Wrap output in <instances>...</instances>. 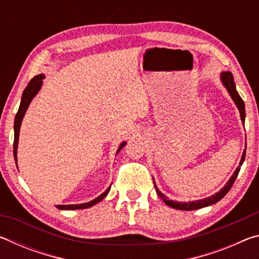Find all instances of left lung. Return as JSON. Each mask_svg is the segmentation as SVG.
I'll return each instance as SVG.
<instances>
[{"mask_svg": "<svg viewBox=\"0 0 259 259\" xmlns=\"http://www.w3.org/2000/svg\"><path fill=\"white\" fill-rule=\"evenodd\" d=\"M221 77H222V82L223 84L226 87L227 91H229L232 99L234 100V103L236 104V106H238L239 111H240V116H241V121L243 122L244 124V117H245V109H244V103L242 98L240 97V95L238 94V91H236V88H235V83H234V78L233 75H232L231 72H223L221 74ZM244 157H245V150L242 154V157H241V161H240V164L236 170L234 171V174L232 175V177L230 178V181L226 183V185L222 188L221 191L216 194H213L212 196H209V198H205L203 200H199V201H191V202H175V201L169 200L166 196L163 194V193H161L159 190H157V187L155 186V190L157 195L160 196V198L164 201L165 204H168L169 207L175 208V209H179V210H196V209H200V208H204V207H208V205H211L213 203L218 202L219 200L224 198V196L227 194V192L231 190V187L233 186V184L235 182L236 177H238L239 171H240V168L241 165H242L243 161H244ZM155 185V183H154Z\"/></svg>", "mask_w": 259, "mask_h": 259, "instance_id": "1", "label": "left lung"}]
</instances>
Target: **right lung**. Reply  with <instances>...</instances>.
Instances as JSON below:
<instances>
[{
    "mask_svg": "<svg viewBox=\"0 0 259 259\" xmlns=\"http://www.w3.org/2000/svg\"><path fill=\"white\" fill-rule=\"evenodd\" d=\"M45 78V75L43 74H40V75H36L34 76L32 80L29 81L28 85L25 88L24 93H23V97H21V102H20V106L18 112L16 114V117H15V140H14V156H15V161H16V164H17V147H18V139H19V130H20V124H21V121H23V117L25 115L26 111H27L28 108V105L29 103L32 102V99L34 98V96L38 93V90H40V88L42 85V80ZM125 142H123L120 145V148L117 150L116 153H119V151L121 148H123V146L125 145ZM109 190H111V187H108L106 191H105L103 194H100L98 198H96L95 200L90 201V202H87V203H82V204H67V205H57V208L60 209V210H76V209H85V208H90L95 205L96 203H98L102 201L105 196L108 194Z\"/></svg>",
    "mask_w": 259,
    "mask_h": 259,
    "instance_id": "1",
    "label": "right lung"
}]
</instances>
